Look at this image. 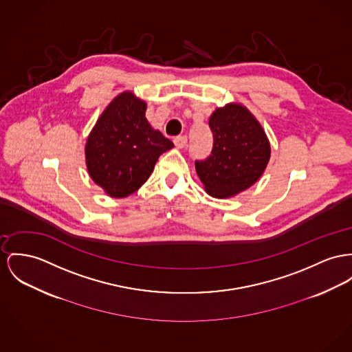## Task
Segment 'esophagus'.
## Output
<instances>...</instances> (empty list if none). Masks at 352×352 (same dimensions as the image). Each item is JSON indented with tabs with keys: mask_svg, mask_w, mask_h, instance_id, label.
Segmentation results:
<instances>
[{
	"mask_svg": "<svg viewBox=\"0 0 352 352\" xmlns=\"http://www.w3.org/2000/svg\"><path fill=\"white\" fill-rule=\"evenodd\" d=\"M175 145H176V148H186L187 146L188 139L187 136H177V138H175Z\"/></svg>",
	"mask_w": 352,
	"mask_h": 352,
	"instance_id": "obj_1",
	"label": "esophagus"
}]
</instances>
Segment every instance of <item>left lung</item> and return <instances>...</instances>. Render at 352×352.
<instances>
[{"label": "left lung", "instance_id": "obj_1", "mask_svg": "<svg viewBox=\"0 0 352 352\" xmlns=\"http://www.w3.org/2000/svg\"><path fill=\"white\" fill-rule=\"evenodd\" d=\"M210 128L211 156L195 163L197 176L212 197H234L264 173L271 157L270 140L258 118L239 102L216 108Z\"/></svg>", "mask_w": 352, "mask_h": 352}]
</instances>
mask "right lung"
<instances>
[{
  "label": "right lung",
  "mask_w": 352,
  "mask_h": 352,
  "mask_svg": "<svg viewBox=\"0 0 352 352\" xmlns=\"http://www.w3.org/2000/svg\"><path fill=\"white\" fill-rule=\"evenodd\" d=\"M146 102L133 92L118 94L96 121L85 144L91 179L104 192L122 199L148 180L162 153L173 142L145 118Z\"/></svg>",
  "instance_id": "1"
}]
</instances>
